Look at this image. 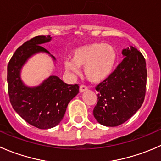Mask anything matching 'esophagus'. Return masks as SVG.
Here are the masks:
<instances>
[{
  "mask_svg": "<svg viewBox=\"0 0 161 161\" xmlns=\"http://www.w3.org/2000/svg\"><path fill=\"white\" fill-rule=\"evenodd\" d=\"M87 90V87L85 85H83V84H81L80 86V92H85V91Z\"/></svg>",
  "mask_w": 161,
  "mask_h": 161,
  "instance_id": "obj_1",
  "label": "esophagus"
}]
</instances>
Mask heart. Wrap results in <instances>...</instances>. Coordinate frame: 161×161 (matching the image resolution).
<instances>
[{"instance_id":"heart-1","label":"heart","mask_w":161,"mask_h":161,"mask_svg":"<svg viewBox=\"0 0 161 161\" xmlns=\"http://www.w3.org/2000/svg\"><path fill=\"white\" fill-rule=\"evenodd\" d=\"M116 52L110 45L95 42L75 49L72 61H65L64 67L68 72L77 74L78 67H84L86 78L91 82L105 80L113 70L116 62Z\"/></svg>"}]
</instances>
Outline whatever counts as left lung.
<instances>
[{
	"label": "left lung",
	"instance_id": "8db88e82",
	"mask_svg": "<svg viewBox=\"0 0 161 161\" xmlns=\"http://www.w3.org/2000/svg\"><path fill=\"white\" fill-rule=\"evenodd\" d=\"M124 59L108 77L96 86V120L105 126H118L130 119L143 103L147 87L144 56L130 46L122 50Z\"/></svg>",
	"mask_w": 161,
	"mask_h": 161
}]
</instances>
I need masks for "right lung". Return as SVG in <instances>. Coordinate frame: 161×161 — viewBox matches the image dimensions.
<instances>
[{"label": "right lung", "instance_id": "add662e5", "mask_svg": "<svg viewBox=\"0 0 161 161\" xmlns=\"http://www.w3.org/2000/svg\"><path fill=\"white\" fill-rule=\"evenodd\" d=\"M50 36H38L16 49L8 65V90L14 110L25 122L46 130L56 126L64 116L69 102L78 94V84H67L50 76L38 87H29L20 77V71L30 56L39 52L49 54L40 44L49 42ZM53 59L55 57L52 56Z\"/></svg>", "mask_w": 161, "mask_h": 161}]
</instances>
